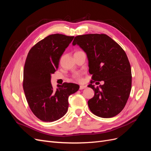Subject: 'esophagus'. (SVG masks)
Wrapping results in <instances>:
<instances>
[{
	"label": "esophagus",
	"instance_id": "34e87169",
	"mask_svg": "<svg viewBox=\"0 0 151 151\" xmlns=\"http://www.w3.org/2000/svg\"><path fill=\"white\" fill-rule=\"evenodd\" d=\"M86 88V86H80V87H79V89L82 90V89H85Z\"/></svg>",
	"mask_w": 151,
	"mask_h": 151
}]
</instances>
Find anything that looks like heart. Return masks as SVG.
<instances>
[{"instance_id": "heart-1", "label": "heart", "mask_w": 151, "mask_h": 151, "mask_svg": "<svg viewBox=\"0 0 151 151\" xmlns=\"http://www.w3.org/2000/svg\"><path fill=\"white\" fill-rule=\"evenodd\" d=\"M74 77L77 81H81V74H80V73H77L76 74L74 75Z\"/></svg>"}]
</instances>
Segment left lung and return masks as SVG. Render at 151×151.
Masks as SVG:
<instances>
[{
	"label": "left lung",
	"mask_w": 151,
	"mask_h": 151,
	"mask_svg": "<svg viewBox=\"0 0 151 151\" xmlns=\"http://www.w3.org/2000/svg\"><path fill=\"white\" fill-rule=\"evenodd\" d=\"M72 45L84 50L89 62L92 80L89 88L94 96L88 103L91 111L101 118H111L124 108L132 88V72L129 59L123 48L105 34L77 36ZM104 81L95 88L92 83Z\"/></svg>",
	"instance_id": "obj_1"
}]
</instances>
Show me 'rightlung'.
<instances>
[{
	"label": "right lung",
	"mask_w": 151,
	"mask_h": 151,
	"mask_svg": "<svg viewBox=\"0 0 151 151\" xmlns=\"http://www.w3.org/2000/svg\"><path fill=\"white\" fill-rule=\"evenodd\" d=\"M74 36L54 34L47 36L31 48L23 72V89L29 106L40 120L52 122L64 116L68 98L79 89L78 84L64 83L53 88L51 75Z\"/></svg>",
	"instance_id": "right-lung-1"
}]
</instances>
